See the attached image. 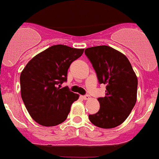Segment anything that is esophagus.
Wrapping results in <instances>:
<instances>
[{
  "instance_id": "obj_1",
  "label": "esophagus",
  "mask_w": 159,
  "mask_h": 159,
  "mask_svg": "<svg viewBox=\"0 0 159 159\" xmlns=\"http://www.w3.org/2000/svg\"><path fill=\"white\" fill-rule=\"evenodd\" d=\"M82 98L84 100H88L89 99V95H83V96H82Z\"/></svg>"
}]
</instances>
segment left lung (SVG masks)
<instances>
[{"instance_id":"1","label":"left lung","mask_w":159,"mask_h":159,"mask_svg":"<svg viewBox=\"0 0 159 159\" xmlns=\"http://www.w3.org/2000/svg\"><path fill=\"white\" fill-rule=\"evenodd\" d=\"M98 83L106 84L105 97L98 98L99 111L89 116L100 128L110 129L120 125L130 115L136 102L138 80L125 55L108 46L85 49Z\"/></svg>"}]
</instances>
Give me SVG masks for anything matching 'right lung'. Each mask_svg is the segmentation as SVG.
Segmentation results:
<instances>
[{
	"instance_id": "right-lung-1",
	"label": "right lung",
	"mask_w": 159,
	"mask_h": 159,
	"mask_svg": "<svg viewBox=\"0 0 159 159\" xmlns=\"http://www.w3.org/2000/svg\"><path fill=\"white\" fill-rule=\"evenodd\" d=\"M84 49L54 45L29 61L20 75L21 97L29 115L44 126H53L67 118L70 106L79 98L67 86V71Z\"/></svg>"
}]
</instances>
